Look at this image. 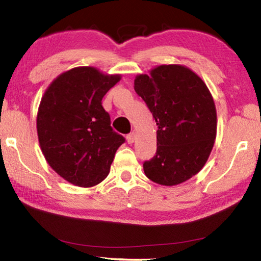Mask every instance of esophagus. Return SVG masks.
<instances>
[{
    "mask_svg": "<svg viewBox=\"0 0 261 261\" xmlns=\"http://www.w3.org/2000/svg\"><path fill=\"white\" fill-rule=\"evenodd\" d=\"M136 139V132H131V134H129L126 136V141L129 144H132Z\"/></svg>",
    "mask_w": 261,
    "mask_h": 261,
    "instance_id": "34e87169",
    "label": "esophagus"
}]
</instances>
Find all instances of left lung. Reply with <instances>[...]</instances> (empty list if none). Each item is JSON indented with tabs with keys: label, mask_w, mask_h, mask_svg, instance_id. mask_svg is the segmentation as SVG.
<instances>
[{
	"label": "left lung",
	"mask_w": 261,
	"mask_h": 261,
	"mask_svg": "<svg viewBox=\"0 0 261 261\" xmlns=\"http://www.w3.org/2000/svg\"><path fill=\"white\" fill-rule=\"evenodd\" d=\"M135 91L156 122V153L144 163L154 183L173 187L197 175L216 138V108L208 87L182 64H162L137 74Z\"/></svg>",
	"instance_id": "left-lung-1"
}]
</instances>
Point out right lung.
<instances>
[{
	"label": "right lung",
	"instance_id": "1",
	"mask_svg": "<svg viewBox=\"0 0 261 261\" xmlns=\"http://www.w3.org/2000/svg\"><path fill=\"white\" fill-rule=\"evenodd\" d=\"M94 67L61 73L43 93L37 115L38 139L48 165L77 187L91 188L107 177L117 148L102 98L121 81Z\"/></svg>",
	"mask_w": 261,
	"mask_h": 261
}]
</instances>
